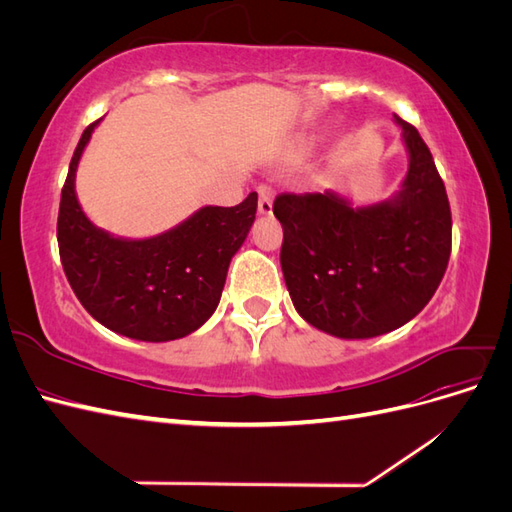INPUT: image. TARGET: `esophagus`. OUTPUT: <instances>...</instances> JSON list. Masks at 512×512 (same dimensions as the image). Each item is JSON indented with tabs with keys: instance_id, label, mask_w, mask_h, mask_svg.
<instances>
[{
	"instance_id": "esophagus-1",
	"label": "esophagus",
	"mask_w": 512,
	"mask_h": 512,
	"mask_svg": "<svg viewBox=\"0 0 512 512\" xmlns=\"http://www.w3.org/2000/svg\"><path fill=\"white\" fill-rule=\"evenodd\" d=\"M273 211V188L269 185H260L258 188V213L269 215Z\"/></svg>"
}]
</instances>
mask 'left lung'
<instances>
[{
	"instance_id": "obj_1",
	"label": "left lung",
	"mask_w": 512,
	"mask_h": 512,
	"mask_svg": "<svg viewBox=\"0 0 512 512\" xmlns=\"http://www.w3.org/2000/svg\"><path fill=\"white\" fill-rule=\"evenodd\" d=\"M395 121L410 168L389 203L352 209L333 192L280 194L273 203L290 299L312 327L335 337L399 329L429 303L451 258L444 181L418 130Z\"/></svg>"
}]
</instances>
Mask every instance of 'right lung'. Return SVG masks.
Returning a JSON list of instances; mask_svg holds the SVG:
<instances>
[{"instance_id":"obj_1","label":"right lung","mask_w":512,"mask_h":512,"mask_svg":"<svg viewBox=\"0 0 512 512\" xmlns=\"http://www.w3.org/2000/svg\"><path fill=\"white\" fill-rule=\"evenodd\" d=\"M98 121L85 128L61 188L57 243L68 282L87 312L119 335L143 342L190 335L220 303L230 258L254 224L258 194L237 207H203L160 237L115 239L87 220L74 194L76 164Z\"/></svg>"}]
</instances>
